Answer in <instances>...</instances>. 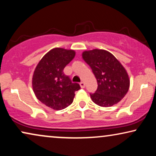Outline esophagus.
<instances>
[{
    "label": "esophagus",
    "mask_w": 156,
    "mask_h": 156,
    "mask_svg": "<svg viewBox=\"0 0 156 156\" xmlns=\"http://www.w3.org/2000/svg\"><path fill=\"white\" fill-rule=\"evenodd\" d=\"M80 87H81V88H84L85 87V83L84 82H80Z\"/></svg>",
    "instance_id": "1"
}]
</instances>
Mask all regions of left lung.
<instances>
[{"label": "left lung", "mask_w": 156, "mask_h": 156, "mask_svg": "<svg viewBox=\"0 0 156 156\" xmlns=\"http://www.w3.org/2000/svg\"><path fill=\"white\" fill-rule=\"evenodd\" d=\"M97 80L98 87L91 98L96 104L110 107L118 104L129 91L130 79L126 70L112 53L94 49L82 52Z\"/></svg>", "instance_id": "left-lung-1"}]
</instances>
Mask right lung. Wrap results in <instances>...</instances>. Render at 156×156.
Returning a JSON list of instances; mask_svg holds the SVG:
<instances>
[{
	"label": "right lung",
	"instance_id": "1",
	"mask_svg": "<svg viewBox=\"0 0 156 156\" xmlns=\"http://www.w3.org/2000/svg\"><path fill=\"white\" fill-rule=\"evenodd\" d=\"M75 51L61 48L50 50L36 66L32 86L37 99L54 110H62L72 103L80 84L72 83L63 72L75 57Z\"/></svg>",
	"mask_w": 156,
	"mask_h": 156
}]
</instances>
